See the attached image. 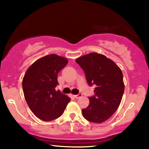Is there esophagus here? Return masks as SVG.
Segmentation results:
<instances>
[{
    "label": "esophagus",
    "mask_w": 149,
    "mask_h": 149,
    "mask_svg": "<svg viewBox=\"0 0 149 149\" xmlns=\"http://www.w3.org/2000/svg\"><path fill=\"white\" fill-rule=\"evenodd\" d=\"M73 96H74V97L75 98V99H79V98L81 97H82V95L81 94V93H79V94H78V95H73Z\"/></svg>",
    "instance_id": "34e87169"
}]
</instances>
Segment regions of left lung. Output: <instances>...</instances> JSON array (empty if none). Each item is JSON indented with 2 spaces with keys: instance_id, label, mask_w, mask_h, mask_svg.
Masks as SVG:
<instances>
[{
  "instance_id": "8db88e82",
  "label": "left lung",
  "mask_w": 149,
  "mask_h": 149,
  "mask_svg": "<svg viewBox=\"0 0 149 149\" xmlns=\"http://www.w3.org/2000/svg\"><path fill=\"white\" fill-rule=\"evenodd\" d=\"M85 72L89 86L96 85L95 95L89 97V104L82 109L87 120L100 123L112 116L117 110L124 91L123 74L112 60L92 52L76 59Z\"/></svg>"
}]
</instances>
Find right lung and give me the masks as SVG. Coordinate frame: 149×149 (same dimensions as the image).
I'll return each mask as SVG.
<instances>
[{"label":"right lung","mask_w":149,"mask_h":149,"mask_svg":"<svg viewBox=\"0 0 149 149\" xmlns=\"http://www.w3.org/2000/svg\"><path fill=\"white\" fill-rule=\"evenodd\" d=\"M68 60L49 54L35 61L24 75L22 87L25 99L33 113L42 121L59 118L70 98L56 91L58 74L68 64Z\"/></svg>","instance_id":"add662e5"}]
</instances>
